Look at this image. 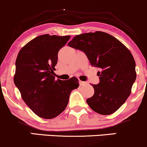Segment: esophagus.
<instances>
[{
	"label": "esophagus",
	"instance_id": "obj_1",
	"mask_svg": "<svg viewBox=\"0 0 147 147\" xmlns=\"http://www.w3.org/2000/svg\"><path fill=\"white\" fill-rule=\"evenodd\" d=\"M79 82H80V86H84V85H86V82H84L80 81Z\"/></svg>",
	"mask_w": 147,
	"mask_h": 147
}]
</instances>
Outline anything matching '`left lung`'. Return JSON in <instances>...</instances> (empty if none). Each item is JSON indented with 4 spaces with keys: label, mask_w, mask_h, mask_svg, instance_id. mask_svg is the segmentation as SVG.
<instances>
[{
    "label": "left lung",
    "mask_w": 147,
    "mask_h": 147,
    "mask_svg": "<svg viewBox=\"0 0 147 147\" xmlns=\"http://www.w3.org/2000/svg\"><path fill=\"white\" fill-rule=\"evenodd\" d=\"M69 47L82 51L91 65L100 69V82L91 85L94 94L86 102L94 112L109 115L121 107L136 80L135 61L130 51L117 38L101 31L74 37Z\"/></svg>",
    "instance_id": "8db88e82"
}]
</instances>
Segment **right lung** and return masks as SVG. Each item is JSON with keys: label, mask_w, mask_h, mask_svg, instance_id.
<instances>
[{"label": "right lung", "mask_w": 147, "mask_h": 147, "mask_svg": "<svg viewBox=\"0 0 147 147\" xmlns=\"http://www.w3.org/2000/svg\"><path fill=\"white\" fill-rule=\"evenodd\" d=\"M70 36L45 34L30 40L19 51L14 82L26 104L41 118H55L67 105L79 80H55L58 53Z\"/></svg>", "instance_id": "right-lung-1"}]
</instances>
